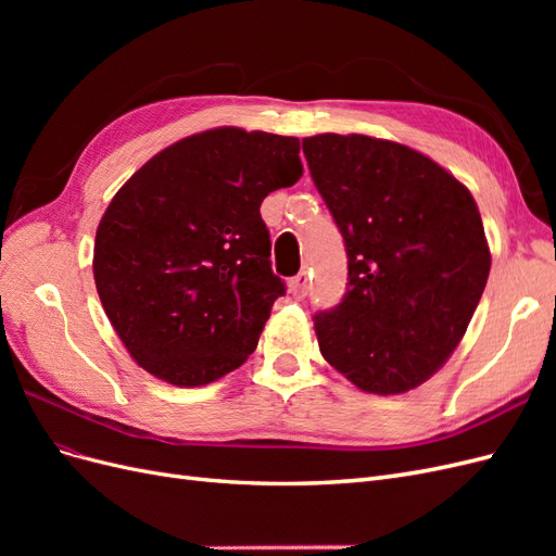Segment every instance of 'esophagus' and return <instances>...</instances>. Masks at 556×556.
<instances>
[{
    "mask_svg": "<svg viewBox=\"0 0 556 556\" xmlns=\"http://www.w3.org/2000/svg\"><path fill=\"white\" fill-rule=\"evenodd\" d=\"M290 294L294 296V299H304L306 294H308V290H311V276H308V271H301V274H296L292 280H290Z\"/></svg>",
    "mask_w": 556,
    "mask_h": 556,
    "instance_id": "esophagus-1",
    "label": "esophagus"
}]
</instances>
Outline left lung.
<instances>
[{
    "label": "left lung",
    "mask_w": 556,
    "mask_h": 556,
    "mask_svg": "<svg viewBox=\"0 0 556 556\" xmlns=\"http://www.w3.org/2000/svg\"><path fill=\"white\" fill-rule=\"evenodd\" d=\"M304 155L348 252L341 304L313 317L319 352L364 392H408L459 345L484 292L492 257L476 201L394 141L317 134Z\"/></svg>",
    "instance_id": "obj_1"
}]
</instances>
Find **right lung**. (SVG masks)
Returning a JSON list of instances; mask_svg holds the SVG:
<instances>
[{
    "label": "right lung",
    "mask_w": 556,
    "mask_h": 556,
    "mask_svg": "<svg viewBox=\"0 0 556 556\" xmlns=\"http://www.w3.org/2000/svg\"><path fill=\"white\" fill-rule=\"evenodd\" d=\"M301 174L299 139L217 127L164 148L117 190L92 271L115 333L148 374L199 387L255 352L285 294L260 206Z\"/></svg>",
    "instance_id": "right-lung-1"
}]
</instances>
